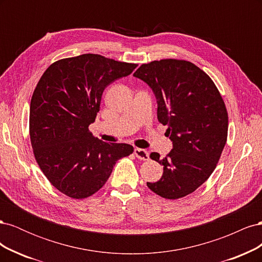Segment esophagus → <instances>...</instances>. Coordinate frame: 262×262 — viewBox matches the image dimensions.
<instances>
[{
	"mask_svg": "<svg viewBox=\"0 0 262 262\" xmlns=\"http://www.w3.org/2000/svg\"><path fill=\"white\" fill-rule=\"evenodd\" d=\"M134 155H136L139 160L141 161H147L149 156H148V152L145 149H142V148H136L134 149Z\"/></svg>",
	"mask_w": 262,
	"mask_h": 262,
	"instance_id": "34e87169",
	"label": "esophagus"
}]
</instances>
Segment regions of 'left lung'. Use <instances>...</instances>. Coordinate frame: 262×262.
<instances>
[{
    "label": "left lung",
    "instance_id": "obj_1",
    "mask_svg": "<svg viewBox=\"0 0 262 262\" xmlns=\"http://www.w3.org/2000/svg\"><path fill=\"white\" fill-rule=\"evenodd\" d=\"M153 90L157 119L167 125L173 147L161 158L163 176L147 187L168 200L184 198L199 188L216 167L228 130V115L211 77L193 63L163 59L142 64L133 74Z\"/></svg>",
    "mask_w": 262,
    "mask_h": 262
}]
</instances>
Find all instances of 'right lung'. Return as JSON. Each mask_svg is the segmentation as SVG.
Returning a JSON list of instances; mask_svg holds the SVG:
<instances>
[{
    "instance_id": "add662e5",
    "label": "right lung",
    "mask_w": 262,
    "mask_h": 262,
    "mask_svg": "<svg viewBox=\"0 0 262 262\" xmlns=\"http://www.w3.org/2000/svg\"><path fill=\"white\" fill-rule=\"evenodd\" d=\"M137 66L86 53L53 62L39 80L29 110L31 147L43 175L69 198L96 193L116 162L133 153L130 144L100 141L89 126L104 90Z\"/></svg>"
}]
</instances>
